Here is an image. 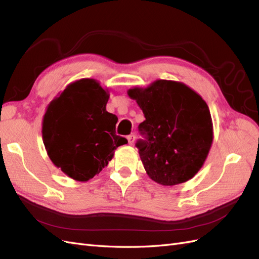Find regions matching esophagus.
Instances as JSON below:
<instances>
[{"label": "esophagus", "instance_id": "esophagus-1", "mask_svg": "<svg viewBox=\"0 0 259 259\" xmlns=\"http://www.w3.org/2000/svg\"><path fill=\"white\" fill-rule=\"evenodd\" d=\"M127 140H128V144L130 145H133L135 143V140H136V136H135V134H131V135H128L127 136Z\"/></svg>", "mask_w": 259, "mask_h": 259}]
</instances>
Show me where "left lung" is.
I'll list each match as a JSON object with an SVG mask.
<instances>
[{"label":"left lung","mask_w":259,"mask_h":259,"mask_svg":"<svg viewBox=\"0 0 259 259\" xmlns=\"http://www.w3.org/2000/svg\"><path fill=\"white\" fill-rule=\"evenodd\" d=\"M146 120L145 139L136 143L148 176L162 186L191 179L204 164L213 143V122L203 98L182 82L156 80L127 91Z\"/></svg>","instance_id":"8db88e82"}]
</instances>
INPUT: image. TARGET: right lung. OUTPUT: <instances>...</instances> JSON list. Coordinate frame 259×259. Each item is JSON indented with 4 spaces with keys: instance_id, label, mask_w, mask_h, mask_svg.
I'll return each instance as SVG.
<instances>
[{
    "instance_id": "obj_1",
    "label": "right lung",
    "mask_w": 259,
    "mask_h": 259,
    "mask_svg": "<svg viewBox=\"0 0 259 259\" xmlns=\"http://www.w3.org/2000/svg\"><path fill=\"white\" fill-rule=\"evenodd\" d=\"M108 90L94 79L70 83L46 109L43 143L51 161L77 182H88L111 161L115 149L127 144L115 134V114L106 110Z\"/></svg>"
}]
</instances>
